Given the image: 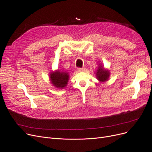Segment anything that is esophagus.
<instances>
[{
	"instance_id": "esophagus-1",
	"label": "esophagus",
	"mask_w": 152,
	"mask_h": 152,
	"mask_svg": "<svg viewBox=\"0 0 152 152\" xmlns=\"http://www.w3.org/2000/svg\"><path fill=\"white\" fill-rule=\"evenodd\" d=\"M78 71H84V68H78Z\"/></svg>"
}]
</instances>
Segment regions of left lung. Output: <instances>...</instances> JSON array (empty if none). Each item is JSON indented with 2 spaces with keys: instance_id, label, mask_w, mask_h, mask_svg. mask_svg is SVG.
I'll return each mask as SVG.
<instances>
[{
  "instance_id": "obj_1",
  "label": "left lung",
  "mask_w": 152,
  "mask_h": 152,
  "mask_svg": "<svg viewBox=\"0 0 152 152\" xmlns=\"http://www.w3.org/2000/svg\"><path fill=\"white\" fill-rule=\"evenodd\" d=\"M99 65L97 66V69L95 71V75L96 77L100 82H105L107 81L110 76V71L107 69H105L104 66L102 65V64L99 62Z\"/></svg>"
}]
</instances>
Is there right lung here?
<instances>
[{
	"instance_id": "1",
	"label": "right lung",
	"mask_w": 152,
	"mask_h": 152,
	"mask_svg": "<svg viewBox=\"0 0 152 152\" xmlns=\"http://www.w3.org/2000/svg\"><path fill=\"white\" fill-rule=\"evenodd\" d=\"M50 81L52 86L58 89H63L68 83L69 73L63 69L55 70L51 72L49 75Z\"/></svg>"
}]
</instances>
